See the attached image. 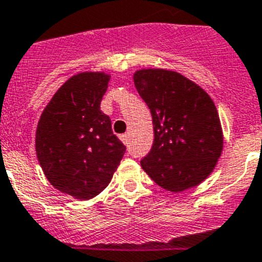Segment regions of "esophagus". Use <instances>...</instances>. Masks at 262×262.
Masks as SVG:
<instances>
[{"label":"esophagus","mask_w":262,"mask_h":262,"mask_svg":"<svg viewBox=\"0 0 262 262\" xmlns=\"http://www.w3.org/2000/svg\"><path fill=\"white\" fill-rule=\"evenodd\" d=\"M121 140L123 141V144H128V141H129V135L128 134H123V135H121Z\"/></svg>","instance_id":"34e87169"}]
</instances>
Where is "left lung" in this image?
<instances>
[{
    "label": "left lung",
    "instance_id": "1",
    "mask_svg": "<svg viewBox=\"0 0 262 262\" xmlns=\"http://www.w3.org/2000/svg\"><path fill=\"white\" fill-rule=\"evenodd\" d=\"M134 83L153 119V145L140 161L162 188L182 192L213 171L224 145L217 107L209 95L175 71H136Z\"/></svg>",
    "mask_w": 262,
    "mask_h": 262
}]
</instances>
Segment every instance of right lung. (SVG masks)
<instances>
[{
  "instance_id": "obj_1",
  "label": "right lung",
  "mask_w": 262,
  "mask_h": 262,
  "mask_svg": "<svg viewBox=\"0 0 262 262\" xmlns=\"http://www.w3.org/2000/svg\"><path fill=\"white\" fill-rule=\"evenodd\" d=\"M109 80L105 73L74 75L53 96L36 129V155L47 179L79 200L106 188L126 152L100 110Z\"/></svg>"
}]
</instances>
